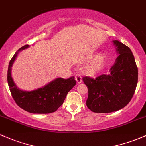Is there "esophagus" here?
Listing matches in <instances>:
<instances>
[{
    "label": "esophagus",
    "instance_id": "esophagus-1",
    "mask_svg": "<svg viewBox=\"0 0 146 146\" xmlns=\"http://www.w3.org/2000/svg\"><path fill=\"white\" fill-rule=\"evenodd\" d=\"M75 79H76V82H77L78 84H80V83H81V81H82V77H81V76L80 74H76Z\"/></svg>",
    "mask_w": 146,
    "mask_h": 146
}]
</instances>
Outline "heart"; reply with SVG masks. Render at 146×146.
<instances>
[{"label": "heart", "instance_id": "heart-1", "mask_svg": "<svg viewBox=\"0 0 146 146\" xmlns=\"http://www.w3.org/2000/svg\"><path fill=\"white\" fill-rule=\"evenodd\" d=\"M104 58L102 56L100 55L95 57L90 65L86 68V72L88 74H94L100 70L104 63Z\"/></svg>", "mask_w": 146, "mask_h": 146}]
</instances>
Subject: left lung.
I'll return each mask as SVG.
<instances>
[{
    "mask_svg": "<svg viewBox=\"0 0 146 146\" xmlns=\"http://www.w3.org/2000/svg\"><path fill=\"white\" fill-rule=\"evenodd\" d=\"M113 42L119 56L110 74L95 79L83 77L88 88L86 105L92 112L106 113L123 109L131 100L137 85L138 68L132 52L121 42Z\"/></svg>",
    "mask_w": 146,
    "mask_h": 146,
    "instance_id": "obj_1",
    "label": "left lung"
}]
</instances>
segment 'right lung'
I'll list each match as a JSON object with an SVG mask.
<instances>
[{"mask_svg": "<svg viewBox=\"0 0 146 146\" xmlns=\"http://www.w3.org/2000/svg\"><path fill=\"white\" fill-rule=\"evenodd\" d=\"M25 45L18 50L10 61L7 70V83L12 96L17 104L32 113H50L55 112L63 104L67 94L76 85L74 76L68 79L58 78L44 87L33 91H23L17 88L11 76V67L18 52L25 49Z\"/></svg>", "mask_w": 146, "mask_h": 146, "instance_id": "obj_1", "label": "right lung"}]
</instances>
